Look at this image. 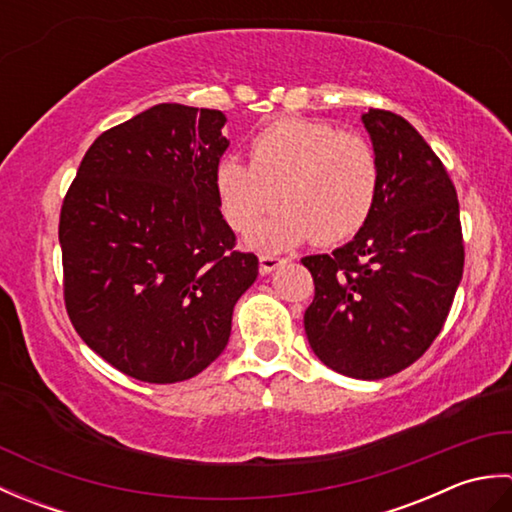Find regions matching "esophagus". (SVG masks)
<instances>
[{
	"label": "esophagus",
	"instance_id": "obj_1",
	"mask_svg": "<svg viewBox=\"0 0 512 512\" xmlns=\"http://www.w3.org/2000/svg\"><path fill=\"white\" fill-rule=\"evenodd\" d=\"M284 262H286L284 257L262 255V257H259V270H262V275H270V273H273V270H277Z\"/></svg>",
	"mask_w": 512,
	"mask_h": 512
}]
</instances>
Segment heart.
Masks as SVG:
<instances>
[{
    "instance_id": "obj_1",
    "label": "heart",
    "mask_w": 512,
    "mask_h": 512,
    "mask_svg": "<svg viewBox=\"0 0 512 512\" xmlns=\"http://www.w3.org/2000/svg\"><path fill=\"white\" fill-rule=\"evenodd\" d=\"M378 187V154L365 136L306 118L266 125L253 138L250 162L228 154L215 171L222 213L235 231L253 226L277 200L286 204L250 233V246L262 250L354 237L374 211Z\"/></svg>"
}]
</instances>
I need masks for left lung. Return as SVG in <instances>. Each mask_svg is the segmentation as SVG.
Wrapping results in <instances>:
<instances>
[{
    "mask_svg": "<svg viewBox=\"0 0 512 512\" xmlns=\"http://www.w3.org/2000/svg\"><path fill=\"white\" fill-rule=\"evenodd\" d=\"M380 162L374 211L352 242L301 259L314 279L303 314L334 372L378 380L416 363L449 317L464 270L460 204L442 160L405 118L369 110Z\"/></svg>",
    "mask_w": 512,
    "mask_h": 512,
    "instance_id": "8db88e82",
    "label": "left lung"
}]
</instances>
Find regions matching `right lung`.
I'll list each match as a JSON object with an SVG mask.
<instances>
[{
  "label": "right lung",
  "mask_w": 512,
  "mask_h": 512,
  "mask_svg": "<svg viewBox=\"0 0 512 512\" xmlns=\"http://www.w3.org/2000/svg\"><path fill=\"white\" fill-rule=\"evenodd\" d=\"M224 123L220 110L149 107L94 140L65 193V310L88 347L143 383L209 367L257 279L215 189Z\"/></svg>",
  "instance_id": "obj_1"
}]
</instances>
